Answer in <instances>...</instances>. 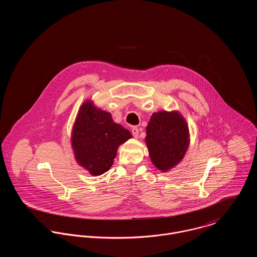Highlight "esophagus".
Segmentation results:
<instances>
[{
	"label": "esophagus",
	"mask_w": 257,
	"mask_h": 257,
	"mask_svg": "<svg viewBox=\"0 0 257 257\" xmlns=\"http://www.w3.org/2000/svg\"><path fill=\"white\" fill-rule=\"evenodd\" d=\"M132 134H133V136H134L136 139H139V138H140V130H139L138 127H133Z\"/></svg>",
	"instance_id": "obj_1"
}]
</instances>
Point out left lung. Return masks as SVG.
I'll list each match as a JSON object with an SVG mask.
<instances>
[{
  "label": "left lung",
  "mask_w": 257,
  "mask_h": 257,
  "mask_svg": "<svg viewBox=\"0 0 257 257\" xmlns=\"http://www.w3.org/2000/svg\"><path fill=\"white\" fill-rule=\"evenodd\" d=\"M146 143L153 165L162 172L183 159L190 144L189 127L178 110L153 112L147 126Z\"/></svg>",
  "instance_id": "1"
}]
</instances>
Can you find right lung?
<instances>
[{
    "label": "right lung",
    "instance_id": "add662e5",
    "mask_svg": "<svg viewBox=\"0 0 257 257\" xmlns=\"http://www.w3.org/2000/svg\"><path fill=\"white\" fill-rule=\"evenodd\" d=\"M132 138L128 130L112 120L110 112L87 100L75 118L71 147L77 163L92 176H99L111 167L118 147Z\"/></svg>",
    "mask_w": 257,
    "mask_h": 257
}]
</instances>
